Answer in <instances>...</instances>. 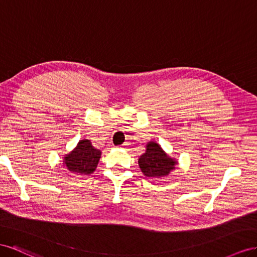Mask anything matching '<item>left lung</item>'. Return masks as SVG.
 <instances>
[{"instance_id":"1","label":"left lung","mask_w":257,"mask_h":257,"mask_svg":"<svg viewBox=\"0 0 257 257\" xmlns=\"http://www.w3.org/2000/svg\"><path fill=\"white\" fill-rule=\"evenodd\" d=\"M175 164L177 163L165 154L155 142H150L146 153L139 158L140 169L148 178H161L168 175L174 169Z\"/></svg>"}]
</instances>
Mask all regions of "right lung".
Returning <instances> with one entry per match:
<instances>
[{"mask_svg": "<svg viewBox=\"0 0 257 257\" xmlns=\"http://www.w3.org/2000/svg\"><path fill=\"white\" fill-rule=\"evenodd\" d=\"M101 152L96 150L88 140L79 141L76 149L64 157V165L73 173L89 175L96 170Z\"/></svg>", "mask_w": 257, "mask_h": 257, "instance_id": "right-lung-1", "label": "right lung"}]
</instances>
